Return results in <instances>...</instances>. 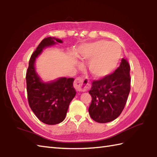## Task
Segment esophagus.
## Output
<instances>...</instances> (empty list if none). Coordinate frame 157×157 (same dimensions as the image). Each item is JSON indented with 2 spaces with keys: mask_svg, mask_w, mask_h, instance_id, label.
I'll list each match as a JSON object with an SVG mask.
<instances>
[{
  "mask_svg": "<svg viewBox=\"0 0 157 157\" xmlns=\"http://www.w3.org/2000/svg\"><path fill=\"white\" fill-rule=\"evenodd\" d=\"M74 86L77 91L84 92L89 89L90 84L86 79L82 77H77L75 81Z\"/></svg>",
  "mask_w": 157,
  "mask_h": 157,
  "instance_id": "1",
  "label": "esophagus"
}]
</instances>
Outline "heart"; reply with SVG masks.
Instances as JSON below:
<instances>
[{
    "label": "heart",
    "instance_id": "obj_1",
    "mask_svg": "<svg viewBox=\"0 0 157 157\" xmlns=\"http://www.w3.org/2000/svg\"><path fill=\"white\" fill-rule=\"evenodd\" d=\"M121 50L119 45L107 41H99L85 44L81 49L82 59L90 60L89 68L96 78L110 75L119 63Z\"/></svg>",
    "mask_w": 157,
    "mask_h": 157
}]
</instances>
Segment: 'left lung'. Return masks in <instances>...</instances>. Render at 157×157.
<instances>
[{"label":"left lung","mask_w":157,"mask_h":157,"mask_svg":"<svg viewBox=\"0 0 157 157\" xmlns=\"http://www.w3.org/2000/svg\"><path fill=\"white\" fill-rule=\"evenodd\" d=\"M130 71L128 62L122 58L112 74L93 81L89 91L92 97L89 112L94 121L109 122L122 112L130 91Z\"/></svg>","instance_id":"8db88e82"}]
</instances>
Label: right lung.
Returning a JSON list of instances; mask_svg holds the SVG:
<instances>
[{"label": "right lung", "mask_w": 157, "mask_h": 157, "mask_svg": "<svg viewBox=\"0 0 157 157\" xmlns=\"http://www.w3.org/2000/svg\"><path fill=\"white\" fill-rule=\"evenodd\" d=\"M58 42L62 43V41L51 37L41 41L31 55L26 73L29 107L38 119L48 125L59 124L65 119L69 104L76 95V90L73 87L75 80L73 78L62 77L45 83L41 81L35 70V61L44 48Z\"/></svg>", "instance_id": "add662e5"}]
</instances>
